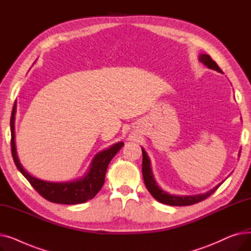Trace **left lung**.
Returning a JSON list of instances; mask_svg holds the SVG:
<instances>
[{
  "label": "left lung",
  "instance_id": "left-lung-1",
  "mask_svg": "<svg viewBox=\"0 0 251 251\" xmlns=\"http://www.w3.org/2000/svg\"><path fill=\"white\" fill-rule=\"evenodd\" d=\"M199 60L205 65L207 68L218 71L220 73H223L222 70L220 69V67L218 66V64L212 60L208 55L206 54H201L199 57ZM142 150V176H143V180H144V184L148 188V190L150 191V193L154 197V199L160 201L162 203L168 204V205H174V206H184V205H191L194 203L200 202L207 197L209 195H212L220 186L221 184H218L216 187H214L213 189L208 190L205 193H201V194H195V195H176V194H171L165 190H163L159 185L153 177L152 174V170H151V160L150 156L148 155L147 151H144L143 148H141ZM239 156H240V152H239Z\"/></svg>",
  "mask_w": 251,
  "mask_h": 251
}]
</instances>
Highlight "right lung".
Segmentation results:
<instances>
[{"label":"right lung","instance_id":"right-lung-1","mask_svg":"<svg viewBox=\"0 0 251 251\" xmlns=\"http://www.w3.org/2000/svg\"><path fill=\"white\" fill-rule=\"evenodd\" d=\"M15 114L16 105L13 107L10 120L12 156L17 169L28 180L32 187L46 200L55 203L79 204L94 199L103 185L105 172L110 162L124 146V142H116L110 148L98 152L92 159L88 171L82 177L65 182L42 180L28 173L19 161L15 144Z\"/></svg>","mask_w":251,"mask_h":251}]
</instances>
